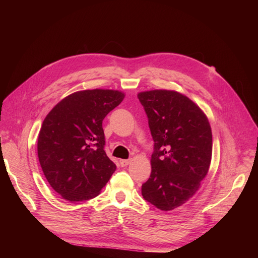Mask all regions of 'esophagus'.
I'll return each mask as SVG.
<instances>
[{"label": "esophagus", "instance_id": "esophagus-1", "mask_svg": "<svg viewBox=\"0 0 258 258\" xmlns=\"http://www.w3.org/2000/svg\"><path fill=\"white\" fill-rule=\"evenodd\" d=\"M130 162H131L130 159H120L119 160V163H120L121 167H127Z\"/></svg>", "mask_w": 258, "mask_h": 258}]
</instances>
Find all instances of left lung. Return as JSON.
Wrapping results in <instances>:
<instances>
[{"instance_id":"obj_1","label":"left lung","mask_w":258,"mask_h":258,"mask_svg":"<svg viewBox=\"0 0 258 258\" xmlns=\"http://www.w3.org/2000/svg\"><path fill=\"white\" fill-rule=\"evenodd\" d=\"M145 108L155 152L142 196L162 211H172L196 194L212 159V130L207 115L183 93L155 89L138 93Z\"/></svg>"}]
</instances>
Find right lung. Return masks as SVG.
I'll list each match as a JSON object with an SVG mask.
<instances>
[{"instance_id": "right-lung-1", "label": "right lung", "mask_w": 258, "mask_h": 258, "mask_svg": "<svg viewBox=\"0 0 258 258\" xmlns=\"http://www.w3.org/2000/svg\"><path fill=\"white\" fill-rule=\"evenodd\" d=\"M124 92L76 91L45 117L37 139L40 165L52 189L70 201L97 197L116 170L104 151V117L119 105Z\"/></svg>"}]
</instances>
